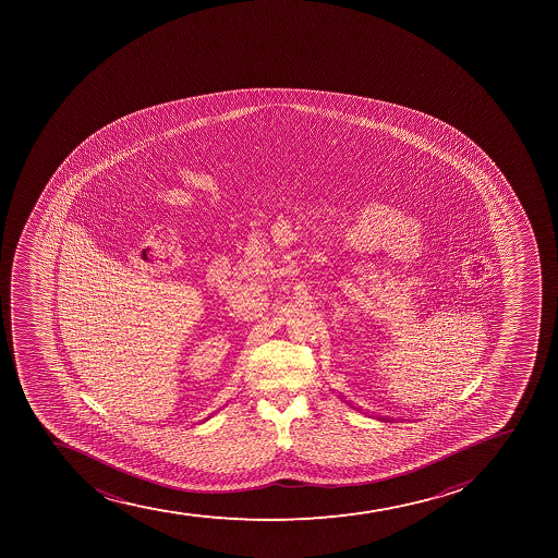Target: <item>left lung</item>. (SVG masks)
<instances>
[{
    "label": "left lung",
    "mask_w": 558,
    "mask_h": 558,
    "mask_svg": "<svg viewBox=\"0 0 558 558\" xmlns=\"http://www.w3.org/2000/svg\"><path fill=\"white\" fill-rule=\"evenodd\" d=\"M384 420H387V418H384ZM387 422H389V420H387Z\"/></svg>",
    "instance_id": "left-lung-1"
}]
</instances>
